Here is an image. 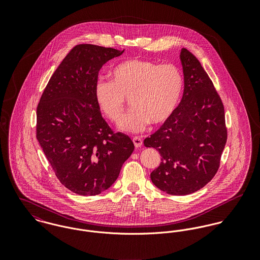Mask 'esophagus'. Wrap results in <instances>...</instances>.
Listing matches in <instances>:
<instances>
[{
	"instance_id": "esophagus-1",
	"label": "esophagus",
	"mask_w": 260,
	"mask_h": 260,
	"mask_svg": "<svg viewBox=\"0 0 260 260\" xmlns=\"http://www.w3.org/2000/svg\"><path fill=\"white\" fill-rule=\"evenodd\" d=\"M132 141H133V143H134V145H135L136 148H139V147L142 145V138H141V137L135 136V137H133Z\"/></svg>"
}]
</instances>
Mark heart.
Masks as SVG:
<instances>
[{
	"mask_svg": "<svg viewBox=\"0 0 260 260\" xmlns=\"http://www.w3.org/2000/svg\"><path fill=\"white\" fill-rule=\"evenodd\" d=\"M183 87V75L176 65L130 59L112 69L111 81L95 83L94 97L101 111L114 123L122 120L129 98L132 109L120 126L125 131L139 132L149 123L161 124L171 116Z\"/></svg>",
	"mask_w": 260,
	"mask_h": 260,
	"instance_id": "b5f03b06",
	"label": "heart"
}]
</instances>
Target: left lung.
Here are the masks:
<instances>
[{
  "label": "left lung",
  "mask_w": 260,
  "mask_h": 260,
  "mask_svg": "<svg viewBox=\"0 0 260 260\" xmlns=\"http://www.w3.org/2000/svg\"><path fill=\"white\" fill-rule=\"evenodd\" d=\"M184 74L181 102L144 145L161 155L151 172L154 185L171 195L191 194L216 174L225 143L224 106L212 81L198 59L182 49Z\"/></svg>",
  "instance_id": "obj_1"
}]
</instances>
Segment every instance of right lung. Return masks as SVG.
<instances>
[{
	"label": "right lung",
	"mask_w": 260,
	"mask_h": 260,
	"mask_svg": "<svg viewBox=\"0 0 260 260\" xmlns=\"http://www.w3.org/2000/svg\"><path fill=\"white\" fill-rule=\"evenodd\" d=\"M124 51L80 44L49 80L37 107L36 136L59 181L78 195L107 190L134 150L114 132L94 97L102 66Z\"/></svg>",
	"instance_id": "1"
}]
</instances>
